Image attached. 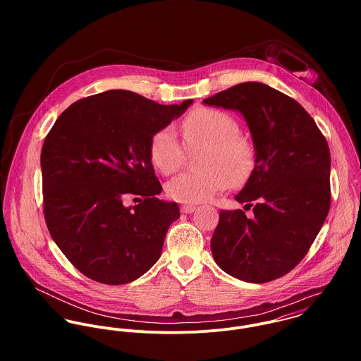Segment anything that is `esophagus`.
<instances>
[{"instance_id":"esophagus-1","label":"esophagus","mask_w":361,"mask_h":361,"mask_svg":"<svg viewBox=\"0 0 361 361\" xmlns=\"http://www.w3.org/2000/svg\"><path fill=\"white\" fill-rule=\"evenodd\" d=\"M180 211H182L183 214H192V212H195V211H196V206H192V204H183V206L180 207Z\"/></svg>"}]
</instances>
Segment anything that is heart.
<instances>
[{
	"label": "heart",
	"instance_id": "obj_1",
	"mask_svg": "<svg viewBox=\"0 0 361 361\" xmlns=\"http://www.w3.org/2000/svg\"><path fill=\"white\" fill-rule=\"evenodd\" d=\"M182 132L189 147L207 146L202 172H183L172 178L166 195L185 204H199L214 199L233 185H243L255 168V147L242 137L238 122L229 114L200 108L182 122ZM150 155L155 168L169 175L179 169L185 159V146L172 126L157 130L150 142Z\"/></svg>",
	"mask_w": 361,
	"mask_h": 361
}]
</instances>
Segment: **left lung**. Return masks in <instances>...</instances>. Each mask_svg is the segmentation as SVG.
I'll use <instances>...</instances> for the list:
<instances>
[{
  "mask_svg": "<svg viewBox=\"0 0 361 361\" xmlns=\"http://www.w3.org/2000/svg\"><path fill=\"white\" fill-rule=\"evenodd\" d=\"M203 103L238 111L250 130L255 168L236 202L219 211L212 257L226 274L264 283L292 271L307 255L331 204V155L307 111L259 82H245Z\"/></svg>",
  "mask_w": 361,
  "mask_h": 361,
  "instance_id": "1",
  "label": "left lung"
}]
</instances>
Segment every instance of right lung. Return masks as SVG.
<instances>
[{"label": "right lung", "instance_id": "add662e5", "mask_svg": "<svg viewBox=\"0 0 361 361\" xmlns=\"http://www.w3.org/2000/svg\"><path fill=\"white\" fill-rule=\"evenodd\" d=\"M193 100L162 105L128 90H108L68 106L42 150L44 216L54 242L83 275L129 283L161 256L179 207L162 192L150 155L157 130ZM136 197L139 205L123 202Z\"/></svg>", "mask_w": 361, "mask_h": 361}]
</instances>
